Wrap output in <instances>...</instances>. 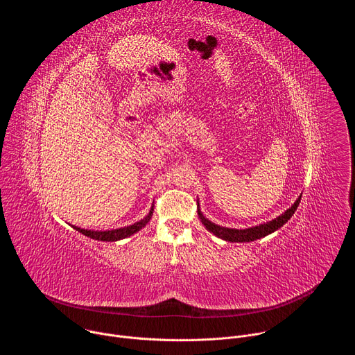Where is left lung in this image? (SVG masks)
<instances>
[{
  "label": "left lung",
  "instance_id": "8db88e82",
  "mask_svg": "<svg viewBox=\"0 0 355 355\" xmlns=\"http://www.w3.org/2000/svg\"><path fill=\"white\" fill-rule=\"evenodd\" d=\"M297 205L292 207L289 211H286L284 215H281L279 218L274 219L272 222H268V223H264L261 226H257V227H251V229H244V230H237V229H226V227H220V226H216L214 225L212 222H209L208 219H205L202 215L200 216V220H202V225H204L209 232H212L215 236L226 240V241H239V243H243V241H254L257 239H261L275 230H278L282 225H285L291 216L293 215L295 212V208Z\"/></svg>",
  "mask_w": 355,
  "mask_h": 355
}]
</instances>
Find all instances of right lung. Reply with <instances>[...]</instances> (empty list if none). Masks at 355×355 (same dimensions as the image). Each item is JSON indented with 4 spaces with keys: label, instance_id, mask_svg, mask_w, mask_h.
<instances>
[{
    "label": "right lung",
    "instance_id": "obj_1",
    "mask_svg": "<svg viewBox=\"0 0 355 355\" xmlns=\"http://www.w3.org/2000/svg\"><path fill=\"white\" fill-rule=\"evenodd\" d=\"M151 215H153V209L148 212V215L146 218H143L140 222H136L135 225H130L128 227H122V229H114V230H107V232H95V230H87V229H81V227H76L73 226L76 230H78L80 233L85 234L89 239H95V240H101V241H116L125 237H129L130 234L139 232L141 227H144L147 225V222L151 219Z\"/></svg>",
    "mask_w": 355,
    "mask_h": 355
}]
</instances>
